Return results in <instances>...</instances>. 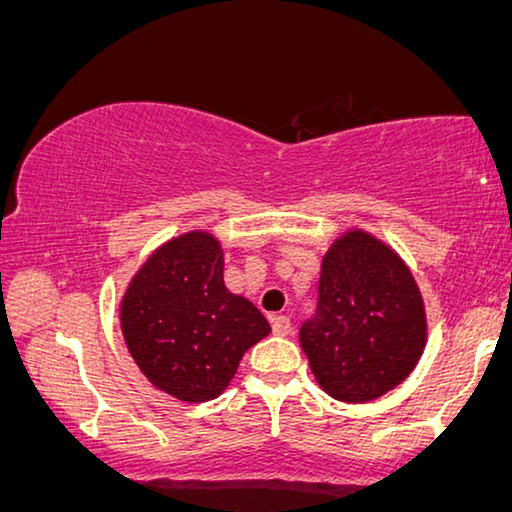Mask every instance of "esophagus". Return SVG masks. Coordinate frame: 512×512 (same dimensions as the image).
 Wrapping results in <instances>:
<instances>
[{
  "label": "esophagus",
  "mask_w": 512,
  "mask_h": 512,
  "mask_svg": "<svg viewBox=\"0 0 512 512\" xmlns=\"http://www.w3.org/2000/svg\"><path fill=\"white\" fill-rule=\"evenodd\" d=\"M270 323H272V332H274V335L286 337L288 332H291V318L284 316V314H274V316L270 318Z\"/></svg>",
  "instance_id": "1"
}]
</instances>
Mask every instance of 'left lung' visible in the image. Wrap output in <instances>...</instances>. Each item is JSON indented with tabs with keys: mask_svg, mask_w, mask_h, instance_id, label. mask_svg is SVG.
I'll list each match as a JSON object with an SVG mask.
<instances>
[{
	"mask_svg": "<svg viewBox=\"0 0 512 512\" xmlns=\"http://www.w3.org/2000/svg\"><path fill=\"white\" fill-rule=\"evenodd\" d=\"M300 346L316 383L339 402H374L409 379L427 346V311L404 258L365 228L337 235Z\"/></svg>",
	"mask_w": 512,
	"mask_h": 512,
	"instance_id": "obj_1",
	"label": "left lung"
}]
</instances>
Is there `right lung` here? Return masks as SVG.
I'll use <instances>...</instances> for the list:
<instances>
[{"mask_svg":"<svg viewBox=\"0 0 512 512\" xmlns=\"http://www.w3.org/2000/svg\"><path fill=\"white\" fill-rule=\"evenodd\" d=\"M133 362L154 388L201 404L231 385L242 355L270 335L251 300L224 284V249L196 228L159 244L120 300Z\"/></svg>","mask_w":512,"mask_h":512,"instance_id":"add662e5","label":"right lung"}]
</instances>
